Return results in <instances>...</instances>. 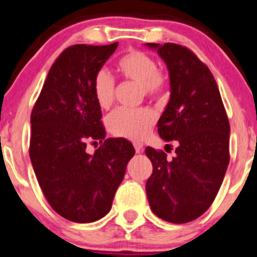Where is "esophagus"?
I'll use <instances>...</instances> for the list:
<instances>
[{"label": "esophagus", "instance_id": "34e87169", "mask_svg": "<svg viewBox=\"0 0 257 257\" xmlns=\"http://www.w3.org/2000/svg\"><path fill=\"white\" fill-rule=\"evenodd\" d=\"M134 148H136V152L137 153H141L143 151V143L134 142Z\"/></svg>", "mask_w": 257, "mask_h": 257}]
</instances>
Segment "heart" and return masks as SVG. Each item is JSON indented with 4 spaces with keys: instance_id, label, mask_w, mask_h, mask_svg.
Returning <instances> with one entry per match:
<instances>
[{
    "instance_id": "heart-1",
    "label": "heart",
    "mask_w": 257,
    "mask_h": 257,
    "mask_svg": "<svg viewBox=\"0 0 257 257\" xmlns=\"http://www.w3.org/2000/svg\"><path fill=\"white\" fill-rule=\"evenodd\" d=\"M117 69L125 80L140 83L141 95L157 97L167 87V76L157 68V62L148 53L132 50L117 62ZM93 96L101 109H109L114 102L115 81L109 71L99 69L93 77ZM156 123V114L150 107H120L107 117V128L114 136L132 141L143 140Z\"/></svg>"
}]
</instances>
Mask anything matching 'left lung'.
Returning <instances> with one entry per match:
<instances>
[{
  "instance_id": "obj_1",
  "label": "left lung",
  "mask_w": 257,
  "mask_h": 257,
  "mask_svg": "<svg viewBox=\"0 0 257 257\" xmlns=\"http://www.w3.org/2000/svg\"><path fill=\"white\" fill-rule=\"evenodd\" d=\"M147 47L157 49L170 73L171 95L158 134L177 145L172 160L146 148L153 166L147 198L161 219L188 223L207 212L222 185L229 164V121L212 72L190 49L174 43Z\"/></svg>"
}]
</instances>
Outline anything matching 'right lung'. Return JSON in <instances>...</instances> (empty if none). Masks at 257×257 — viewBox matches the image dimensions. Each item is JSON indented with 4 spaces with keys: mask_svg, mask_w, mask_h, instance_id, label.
<instances>
[{
    "mask_svg": "<svg viewBox=\"0 0 257 257\" xmlns=\"http://www.w3.org/2000/svg\"><path fill=\"white\" fill-rule=\"evenodd\" d=\"M109 45H71L50 68L31 111L30 155L38 183L50 207L76 223L100 219L111 209L133 145L107 138L93 77L115 52ZM87 142L102 146L90 155Z\"/></svg>",
    "mask_w": 257,
    "mask_h": 257,
    "instance_id": "add662e5",
    "label": "right lung"
}]
</instances>
